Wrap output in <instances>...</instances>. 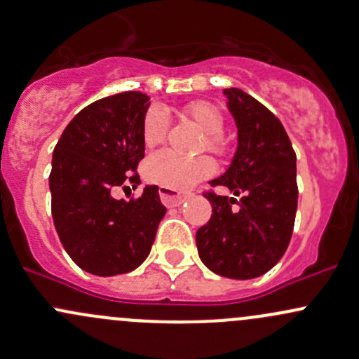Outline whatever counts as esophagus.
<instances>
[{
	"mask_svg": "<svg viewBox=\"0 0 359 359\" xmlns=\"http://www.w3.org/2000/svg\"><path fill=\"white\" fill-rule=\"evenodd\" d=\"M159 195L165 207H180L181 203L188 198V195L178 194V191H172L169 190V188H161Z\"/></svg>",
	"mask_w": 359,
	"mask_h": 359,
	"instance_id": "esophagus-1",
	"label": "esophagus"
}]
</instances>
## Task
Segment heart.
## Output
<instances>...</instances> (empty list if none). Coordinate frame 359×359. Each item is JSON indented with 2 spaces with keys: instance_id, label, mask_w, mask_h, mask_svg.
<instances>
[{
  "instance_id": "obj_1",
  "label": "heart",
  "mask_w": 359,
  "mask_h": 359,
  "mask_svg": "<svg viewBox=\"0 0 359 359\" xmlns=\"http://www.w3.org/2000/svg\"><path fill=\"white\" fill-rule=\"evenodd\" d=\"M183 114L198 126L200 132L205 133V147L215 156H224L227 152V142L222 137L226 119L222 111L209 101H195L184 106ZM168 116L161 107H150L144 119L145 147L154 149L163 144L168 133ZM215 165L209 157H196V159H183L176 154L163 150L145 161L144 175L145 180L163 188L175 191H184L195 187L198 181L209 178L214 172Z\"/></svg>"
}]
</instances>
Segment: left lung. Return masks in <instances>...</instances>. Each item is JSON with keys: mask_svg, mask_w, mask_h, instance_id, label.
I'll use <instances>...</instances> for the list:
<instances>
[{"mask_svg": "<svg viewBox=\"0 0 359 359\" xmlns=\"http://www.w3.org/2000/svg\"><path fill=\"white\" fill-rule=\"evenodd\" d=\"M227 109L238 128L231 165L210 184L240 200L207 191L212 217L196 231L200 260L229 279H253L286 253L298 207L296 154L283 123L241 88H226ZM238 203V210L230 205Z\"/></svg>", "mask_w": 359, "mask_h": 359, "instance_id": "left-lung-1", "label": "left lung"}]
</instances>
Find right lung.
Masks as SVG:
<instances>
[{
	"label": "right lung",
	"mask_w": 359,
	"mask_h": 359,
	"mask_svg": "<svg viewBox=\"0 0 359 359\" xmlns=\"http://www.w3.org/2000/svg\"><path fill=\"white\" fill-rule=\"evenodd\" d=\"M149 101L132 90L88 104L68 123L53 152L49 190L56 233L72 260L94 276L137 269L165 214L156 184H147L137 200L113 198L114 188L140 181L135 171L145 154Z\"/></svg>",
	"instance_id": "add662e5"
}]
</instances>
